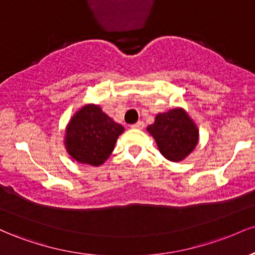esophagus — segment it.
<instances>
[{
    "mask_svg": "<svg viewBox=\"0 0 255 255\" xmlns=\"http://www.w3.org/2000/svg\"><path fill=\"white\" fill-rule=\"evenodd\" d=\"M131 128H135V129H144L145 124L142 121H137L136 124H134L133 126H131Z\"/></svg>",
    "mask_w": 255,
    "mask_h": 255,
    "instance_id": "34e87169",
    "label": "esophagus"
}]
</instances>
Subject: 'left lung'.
Masks as SVG:
<instances>
[{
    "mask_svg": "<svg viewBox=\"0 0 255 255\" xmlns=\"http://www.w3.org/2000/svg\"><path fill=\"white\" fill-rule=\"evenodd\" d=\"M147 131L156 140L160 153L170 162H181L188 157L199 141L197 125L182 108L158 114Z\"/></svg>",
    "mask_w": 255,
    "mask_h": 255,
    "instance_id": "8db88e82",
    "label": "left lung"
}]
</instances>
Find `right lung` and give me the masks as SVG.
Instances as JSON below:
<instances>
[{"instance_id":"add662e5","label":"right lung","mask_w":255,"mask_h":255,"mask_svg":"<svg viewBox=\"0 0 255 255\" xmlns=\"http://www.w3.org/2000/svg\"><path fill=\"white\" fill-rule=\"evenodd\" d=\"M124 131V126L116 124L99 105L86 104L69 120L64 146L77 162L99 166L109 158Z\"/></svg>"}]
</instances>
